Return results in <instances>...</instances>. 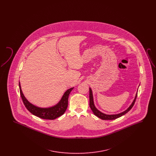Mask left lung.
<instances>
[{
	"label": "left lung",
	"instance_id": "left-lung-1",
	"mask_svg": "<svg viewBox=\"0 0 156 156\" xmlns=\"http://www.w3.org/2000/svg\"><path fill=\"white\" fill-rule=\"evenodd\" d=\"M137 94H136L135 98L134 99L132 104H131V105L128 108V109H127L125 111L119 114H116V115H106L105 113H102L101 112L98 111L96 108V107L94 105V99H93V95H92V92L90 88H89V106L92 110V111L93 112V113H94L95 115H96L97 117L99 118L100 119H102V120H114V119H117L118 118L121 117L122 116L125 115L129 111L132 107L133 106L134 104L135 103L136 101V99L137 98Z\"/></svg>",
	"mask_w": 156,
	"mask_h": 156
}]
</instances>
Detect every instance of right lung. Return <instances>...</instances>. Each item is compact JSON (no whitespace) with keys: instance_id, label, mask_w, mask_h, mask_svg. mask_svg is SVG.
<instances>
[{"instance_id":"obj_1","label":"right lung","mask_w":156,"mask_h":156,"mask_svg":"<svg viewBox=\"0 0 156 156\" xmlns=\"http://www.w3.org/2000/svg\"><path fill=\"white\" fill-rule=\"evenodd\" d=\"M19 88H20V96L22 97L23 104L27 108V109L31 113L41 119L54 120L58 118L62 115H63L66 111L68 107V97L70 92L74 88H71L70 89H68L64 93L61 101L56 105L51 108H38L37 106L33 105V104H30V102L26 99V98L24 97L23 94L20 82H19Z\"/></svg>"}]
</instances>
